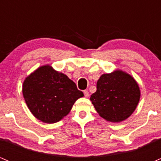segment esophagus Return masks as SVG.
Listing matches in <instances>:
<instances>
[{"label":"esophagus","mask_w":161,"mask_h":161,"mask_svg":"<svg viewBox=\"0 0 161 161\" xmlns=\"http://www.w3.org/2000/svg\"><path fill=\"white\" fill-rule=\"evenodd\" d=\"M83 93H84V96H85L86 97H88L89 96H90V93H89L88 90H84Z\"/></svg>","instance_id":"obj_1"}]
</instances>
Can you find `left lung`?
<instances>
[{
	"instance_id": "left-lung-1",
	"label": "left lung",
	"mask_w": 161,
	"mask_h": 161,
	"mask_svg": "<svg viewBox=\"0 0 161 161\" xmlns=\"http://www.w3.org/2000/svg\"><path fill=\"white\" fill-rule=\"evenodd\" d=\"M140 95L136 79L129 73L117 69L100 76L97 82V91L91 95L90 100L101 118L118 123L135 111Z\"/></svg>"
}]
</instances>
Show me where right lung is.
Wrapping results in <instances>:
<instances>
[{"label": "right lung", "instance_id": "obj_1", "mask_svg": "<svg viewBox=\"0 0 161 161\" xmlns=\"http://www.w3.org/2000/svg\"><path fill=\"white\" fill-rule=\"evenodd\" d=\"M22 94L33 116L47 124L63 119L84 96L72 80L50 64L40 66L25 78Z\"/></svg>", "mask_w": 161, "mask_h": 161}]
</instances>
